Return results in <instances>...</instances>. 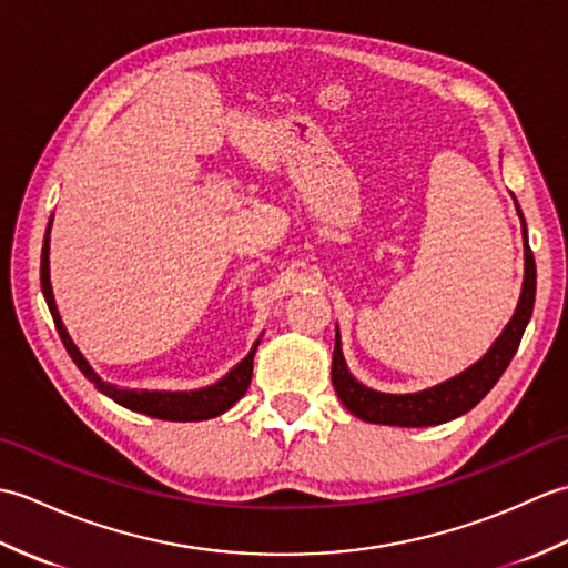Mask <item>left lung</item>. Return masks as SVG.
<instances>
[{
	"mask_svg": "<svg viewBox=\"0 0 568 568\" xmlns=\"http://www.w3.org/2000/svg\"><path fill=\"white\" fill-rule=\"evenodd\" d=\"M515 200V197H513ZM517 216L523 224L525 239V277L523 293L517 300L513 320L505 324V329L488 352L480 356L476 364H470L458 376L442 381L432 388L417 393H381L354 378L348 371L346 358L342 352V336L336 327L334 336V356H332V383L339 400L348 413L358 419L371 422V425H390V427H432L444 425V422L462 417L470 407H476L490 393L493 385L510 366V361L520 346L525 327L535 310V293H537V265L532 251L527 246V224L520 204L515 200Z\"/></svg>",
	"mask_w": 568,
	"mask_h": 568,
	"instance_id": "1",
	"label": "left lung"
}]
</instances>
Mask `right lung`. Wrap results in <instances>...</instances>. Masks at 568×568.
I'll return each instance as SVG.
<instances>
[{
  "label": "right lung",
  "instance_id": "right-lung-1",
  "mask_svg": "<svg viewBox=\"0 0 568 568\" xmlns=\"http://www.w3.org/2000/svg\"><path fill=\"white\" fill-rule=\"evenodd\" d=\"M51 226H53V216L48 222L45 236H43V251H41V291L45 297V305L51 310L55 329L63 339V346L68 348L70 358L75 361V366L82 371V376L90 383H94L102 395L112 397L116 405H122L126 409H134V413L149 415L155 419H171V422H200V419H212L216 415L226 413L229 407H234L241 397H244L248 383H251V373H253V356H256V348L261 344V336L253 342L251 352L239 361L234 368H229L226 376H222L212 385H204V388L195 390H134V388H122V385L106 383L98 371L90 366V361L82 356L80 348L72 342V336L68 334L63 320H60V312L53 297V287H51Z\"/></svg>",
  "mask_w": 568,
  "mask_h": 568
}]
</instances>
